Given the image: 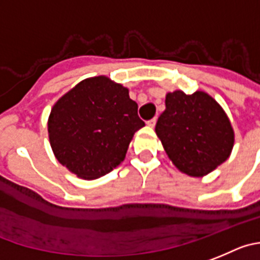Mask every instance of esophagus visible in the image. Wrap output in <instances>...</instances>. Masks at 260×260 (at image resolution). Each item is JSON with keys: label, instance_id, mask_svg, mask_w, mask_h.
<instances>
[{"label": "esophagus", "instance_id": "1", "mask_svg": "<svg viewBox=\"0 0 260 260\" xmlns=\"http://www.w3.org/2000/svg\"><path fill=\"white\" fill-rule=\"evenodd\" d=\"M147 124H149L150 127H155V124H156V118H152V119H150L149 122H147Z\"/></svg>", "mask_w": 260, "mask_h": 260}]
</instances>
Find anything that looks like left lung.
Segmentation results:
<instances>
[{
    "label": "left lung",
    "instance_id": "obj_1",
    "mask_svg": "<svg viewBox=\"0 0 260 260\" xmlns=\"http://www.w3.org/2000/svg\"><path fill=\"white\" fill-rule=\"evenodd\" d=\"M155 132L172 163L191 177L214 171L229 159L235 142L229 116L203 91L167 93Z\"/></svg>",
    "mask_w": 260,
    "mask_h": 260
}]
</instances>
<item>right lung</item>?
I'll use <instances>...</instances> for the list:
<instances>
[{
    "mask_svg": "<svg viewBox=\"0 0 260 260\" xmlns=\"http://www.w3.org/2000/svg\"><path fill=\"white\" fill-rule=\"evenodd\" d=\"M137 109L122 84L104 75L84 79L51 110L53 154L81 178L105 176L124 160L133 135L145 125Z\"/></svg>",
    "mask_w": 260,
    "mask_h": 260,
    "instance_id": "obj_1",
    "label": "right lung"
}]
</instances>
